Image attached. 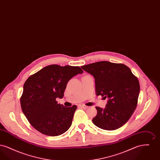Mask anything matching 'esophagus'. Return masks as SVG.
Masks as SVG:
<instances>
[{"label": "esophagus", "instance_id": "34e87169", "mask_svg": "<svg viewBox=\"0 0 160 160\" xmlns=\"http://www.w3.org/2000/svg\"><path fill=\"white\" fill-rule=\"evenodd\" d=\"M79 107H82V108H84V109H86V108L88 107L87 106H86V105H84V104H80Z\"/></svg>", "mask_w": 160, "mask_h": 160}]
</instances>
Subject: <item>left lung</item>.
<instances>
[{
  "instance_id": "obj_1",
  "label": "left lung",
  "mask_w": 160,
  "mask_h": 160,
  "mask_svg": "<svg viewBox=\"0 0 160 160\" xmlns=\"http://www.w3.org/2000/svg\"><path fill=\"white\" fill-rule=\"evenodd\" d=\"M81 67L95 78L96 95L108 98L106 108L95 107L97 114L92 122L105 130L119 128L137 107L140 92L138 78L122 63L101 61Z\"/></svg>"
}]
</instances>
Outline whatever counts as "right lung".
<instances>
[{
	"mask_svg": "<svg viewBox=\"0 0 160 160\" xmlns=\"http://www.w3.org/2000/svg\"><path fill=\"white\" fill-rule=\"evenodd\" d=\"M83 71L79 67L50 65L29 77L23 86L20 104L31 125L41 133L58 136L71 125L77 107L58 104L69 80Z\"/></svg>",
	"mask_w": 160,
	"mask_h": 160,
	"instance_id": "obj_1",
	"label": "right lung"
}]
</instances>
